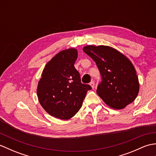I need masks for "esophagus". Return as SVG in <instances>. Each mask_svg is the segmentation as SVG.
Returning <instances> with one entry per match:
<instances>
[{
    "label": "esophagus",
    "instance_id": "esophagus-1",
    "mask_svg": "<svg viewBox=\"0 0 156 156\" xmlns=\"http://www.w3.org/2000/svg\"><path fill=\"white\" fill-rule=\"evenodd\" d=\"M90 86L92 87V88L93 89L94 88V86H95V84H94V81H92L90 83Z\"/></svg>",
    "mask_w": 156,
    "mask_h": 156
}]
</instances>
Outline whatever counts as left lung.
<instances>
[{
    "instance_id": "1",
    "label": "left lung",
    "mask_w": 156,
    "mask_h": 156,
    "mask_svg": "<svg viewBox=\"0 0 156 156\" xmlns=\"http://www.w3.org/2000/svg\"><path fill=\"white\" fill-rule=\"evenodd\" d=\"M84 52L95 62L102 81L97 94L108 106L122 110L135 100L140 84L133 65L124 54L108 46L88 45Z\"/></svg>"
}]
</instances>
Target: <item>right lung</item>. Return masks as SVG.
Returning a JSON list of instances; mask_svg holds the SVG:
<instances>
[{
  "instance_id": "right-lung-1",
  "label": "right lung",
  "mask_w": 156,
  "mask_h": 156,
  "mask_svg": "<svg viewBox=\"0 0 156 156\" xmlns=\"http://www.w3.org/2000/svg\"><path fill=\"white\" fill-rule=\"evenodd\" d=\"M78 57L76 48L59 52L43 70L37 87L40 104L47 113L60 119L73 117L80 109L91 86L82 84L74 67Z\"/></svg>"
}]
</instances>
